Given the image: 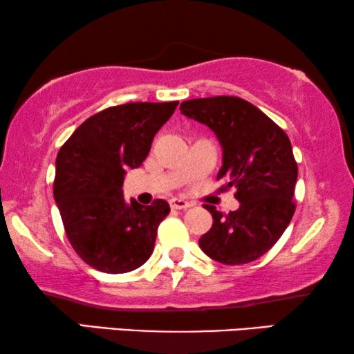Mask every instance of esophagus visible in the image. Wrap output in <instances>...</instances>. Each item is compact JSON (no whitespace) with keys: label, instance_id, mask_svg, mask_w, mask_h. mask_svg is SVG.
<instances>
[{"label":"esophagus","instance_id":"esophagus-1","mask_svg":"<svg viewBox=\"0 0 354 354\" xmlns=\"http://www.w3.org/2000/svg\"><path fill=\"white\" fill-rule=\"evenodd\" d=\"M171 206L174 209H188V207H192L193 205L192 203H188L187 200H182V198H172Z\"/></svg>","mask_w":354,"mask_h":354}]
</instances>
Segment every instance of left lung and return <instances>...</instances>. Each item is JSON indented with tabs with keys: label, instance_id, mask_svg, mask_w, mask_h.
I'll use <instances>...</instances> for the list:
<instances>
[{
	"label": "left lung",
	"instance_id": "left-lung-1",
	"mask_svg": "<svg viewBox=\"0 0 354 354\" xmlns=\"http://www.w3.org/2000/svg\"><path fill=\"white\" fill-rule=\"evenodd\" d=\"M182 114L206 124L222 145L219 190L235 188L240 201L229 214L205 205L212 227L200 239L205 253L222 264H246L268 253L297 209L298 164L287 133L263 111L239 96L183 101Z\"/></svg>",
	"mask_w": 354,
	"mask_h": 354
}]
</instances>
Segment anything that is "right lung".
<instances>
[{
  "label": "right lung",
  "instance_id": "add662e5",
  "mask_svg": "<svg viewBox=\"0 0 354 354\" xmlns=\"http://www.w3.org/2000/svg\"><path fill=\"white\" fill-rule=\"evenodd\" d=\"M177 104L111 106L77 127L57 153L53 192L67 240L96 270L130 272L153 253L158 227L171 207L164 200L151 206L125 201L124 174L142 166Z\"/></svg>",
  "mask_w": 354,
  "mask_h": 354
}]
</instances>
